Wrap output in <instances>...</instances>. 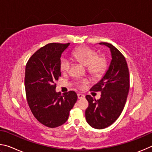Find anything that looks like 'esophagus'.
<instances>
[{"instance_id": "1", "label": "esophagus", "mask_w": 152, "mask_h": 152, "mask_svg": "<svg viewBox=\"0 0 152 152\" xmlns=\"http://www.w3.org/2000/svg\"><path fill=\"white\" fill-rule=\"evenodd\" d=\"M77 97L79 99H83V98H85V95L83 94H78Z\"/></svg>"}]
</instances>
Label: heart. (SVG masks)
<instances>
[{
  "label": "heart",
  "instance_id": "1",
  "mask_svg": "<svg viewBox=\"0 0 152 152\" xmlns=\"http://www.w3.org/2000/svg\"><path fill=\"white\" fill-rule=\"evenodd\" d=\"M73 56L74 58L87 66L88 73L95 77H99L105 73L107 69V62L103 57H99L96 50L89 47H83L73 50ZM71 66L70 61L66 58H62L60 62V67L64 73L67 72ZM87 83V81L81 80L77 83L79 88H83Z\"/></svg>",
  "mask_w": 152,
  "mask_h": 152
}]
</instances>
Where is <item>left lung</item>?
Listing matches in <instances>:
<instances>
[{"instance_id": "left-lung-1", "label": "left lung", "mask_w": 152, "mask_h": 152, "mask_svg": "<svg viewBox=\"0 0 152 152\" xmlns=\"http://www.w3.org/2000/svg\"><path fill=\"white\" fill-rule=\"evenodd\" d=\"M99 45L110 49L111 61L102 79L90 89L102 93L100 99L86 95L89 106L86 118L90 126L102 129L113 124L124 110L129 89V73L126 58L118 49L107 42Z\"/></svg>"}]
</instances>
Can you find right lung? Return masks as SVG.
Returning a JSON list of instances; mask_svg holds the SVG:
<instances>
[{
	"label": "right lung",
	"instance_id": "obj_1",
	"mask_svg": "<svg viewBox=\"0 0 152 152\" xmlns=\"http://www.w3.org/2000/svg\"><path fill=\"white\" fill-rule=\"evenodd\" d=\"M69 45H46L31 56L25 68V86L29 107L40 123L51 128L67 121L77 100L73 91L63 95L55 91L56 82L61 75V55Z\"/></svg>",
	"mask_w": 152,
	"mask_h": 152
}]
</instances>
